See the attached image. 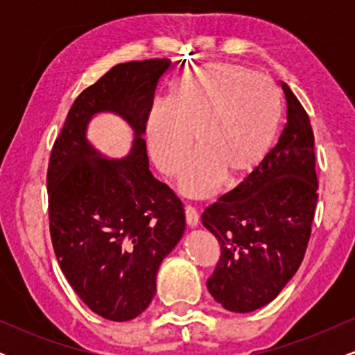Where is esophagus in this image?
<instances>
[{"label":"esophagus","instance_id":"esophagus-1","mask_svg":"<svg viewBox=\"0 0 355 355\" xmlns=\"http://www.w3.org/2000/svg\"><path fill=\"white\" fill-rule=\"evenodd\" d=\"M185 222L189 227L198 225V211L193 207H185Z\"/></svg>","mask_w":355,"mask_h":355}]
</instances>
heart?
Returning <instances> with one entry per match:
<instances>
[{
	"label": "heart",
	"instance_id": "b5f03b06",
	"mask_svg": "<svg viewBox=\"0 0 355 355\" xmlns=\"http://www.w3.org/2000/svg\"><path fill=\"white\" fill-rule=\"evenodd\" d=\"M282 107L274 85L234 64H203L170 83L165 101L146 118V141L155 166L180 178L189 198L211 197L223 177L237 182L262 164L279 132Z\"/></svg>",
	"mask_w": 355,
	"mask_h": 355
}]
</instances>
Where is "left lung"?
Wrapping results in <instances>:
<instances>
[{"label": "left lung", "instance_id": "obj_1", "mask_svg": "<svg viewBox=\"0 0 355 355\" xmlns=\"http://www.w3.org/2000/svg\"><path fill=\"white\" fill-rule=\"evenodd\" d=\"M287 123L262 164L202 214L220 243L207 287L230 312H252L280 294L302 263L319 193L313 132L300 101L280 83Z\"/></svg>", "mask_w": 355, "mask_h": 355}]
</instances>
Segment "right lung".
<instances>
[{"label":"right lung","mask_w":355,"mask_h":355,"mask_svg":"<svg viewBox=\"0 0 355 355\" xmlns=\"http://www.w3.org/2000/svg\"><path fill=\"white\" fill-rule=\"evenodd\" d=\"M170 60L128 61L71 105L48 164L53 250L73 291L103 319L132 320L152 302L157 272L185 230L180 198L148 170L141 135ZM113 111L136 132L132 152L108 161L84 138L95 112Z\"/></svg>","instance_id":"obj_1"}]
</instances>
